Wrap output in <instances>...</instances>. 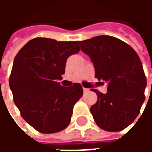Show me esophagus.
<instances>
[{
  "label": "esophagus",
  "instance_id": "esophagus-1",
  "mask_svg": "<svg viewBox=\"0 0 152 152\" xmlns=\"http://www.w3.org/2000/svg\"><path fill=\"white\" fill-rule=\"evenodd\" d=\"M89 89H86V88H83V91H84V93H87L89 92Z\"/></svg>",
  "mask_w": 152,
  "mask_h": 152
}]
</instances>
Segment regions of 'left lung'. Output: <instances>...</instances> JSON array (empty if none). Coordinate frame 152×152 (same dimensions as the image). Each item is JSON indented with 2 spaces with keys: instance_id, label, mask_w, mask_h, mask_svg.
<instances>
[{
  "instance_id": "8db88e82",
  "label": "left lung",
  "mask_w": 152,
  "mask_h": 152,
  "mask_svg": "<svg viewBox=\"0 0 152 152\" xmlns=\"http://www.w3.org/2000/svg\"><path fill=\"white\" fill-rule=\"evenodd\" d=\"M83 53L90 58L99 83L107 92L96 93L98 101L90 107L94 120L102 129L117 132L136 119L145 100L147 79L135 50L111 36H99L78 41Z\"/></svg>"
}]
</instances>
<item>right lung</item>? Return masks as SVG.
I'll use <instances>...</instances> for the list:
<instances>
[{
    "instance_id": "1",
    "label": "right lung",
    "mask_w": 152,
    "mask_h": 152,
    "mask_svg": "<svg viewBox=\"0 0 152 152\" xmlns=\"http://www.w3.org/2000/svg\"><path fill=\"white\" fill-rule=\"evenodd\" d=\"M76 41L35 38L18 51L13 63L10 88L22 117L35 129L53 134L66 129L73 107L83 95L78 83L63 87L67 58L78 53Z\"/></svg>"
}]
</instances>
